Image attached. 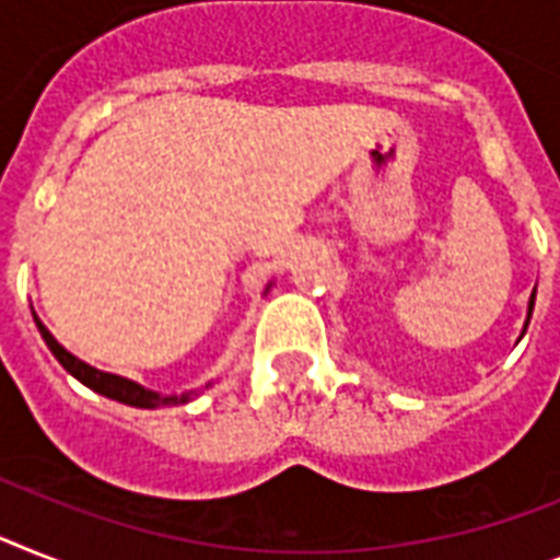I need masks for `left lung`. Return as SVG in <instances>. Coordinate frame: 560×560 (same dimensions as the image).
I'll list each match as a JSON object with an SVG mask.
<instances>
[{
    "mask_svg": "<svg viewBox=\"0 0 560 560\" xmlns=\"http://www.w3.org/2000/svg\"><path fill=\"white\" fill-rule=\"evenodd\" d=\"M533 306H535V294H533V298H529V314H533Z\"/></svg>",
    "mask_w": 560,
    "mask_h": 560,
    "instance_id": "8db88e82",
    "label": "left lung"
}]
</instances>
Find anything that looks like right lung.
<instances>
[{"label": "right lung", "mask_w": 560, "mask_h": 560, "mask_svg": "<svg viewBox=\"0 0 560 560\" xmlns=\"http://www.w3.org/2000/svg\"><path fill=\"white\" fill-rule=\"evenodd\" d=\"M36 326H39V335L45 337V343H48V349L54 352V358L62 363L68 372L77 377L80 383H85L88 389L100 392V395L105 397H114V400H119V404H128V406H140V409H160V406H177V404H188L191 400V395H171V397H160L156 392H148L142 389L140 383L133 381H125V377H119V374H108V372H100V369L88 366L85 360L73 358L68 349H65L62 343H57V337L50 335L45 326L39 323V317H36Z\"/></svg>", "instance_id": "1"}]
</instances>
